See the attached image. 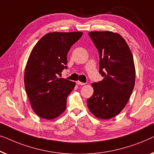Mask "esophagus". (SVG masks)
<instances>
[{
    "instance_id": "obj_1",
    "label": "esophagus",
    "mask_w": 154,
    "mask_h": 154,
    "mask_svg": "<svg viewBox=\"0 0 154 154\" xmlns=\"http://www.w3.org/2000/svg\"><path fill=\"white\" fill-rule=\"evenodd\" d=\"M77 84H78V85H84V84H85V83H83V82L77 81Z\"/></svg>"
}]
</instances>
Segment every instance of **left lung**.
<instances>
[{
	"label": "left lung",
	"instance_id": "left-lung-1",
	"mask_svg": "<svg viewBox=\"0 0 154 154\" xmlns=\"http://www.w3.org/2000/svg\"><path fill=\"white\" fill-rule=\"evenodd\" d=\"M99 53V72L103 79L92 84L94 93L87 100L91 113L109 119L125 107L135 81L133 57L128 45L119 34L110 31L88 33Z\"/></svg>",
	"mask_w": 154,
	"mask_h": 154
}]
</instances>
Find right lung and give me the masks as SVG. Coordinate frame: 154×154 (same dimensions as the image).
<instances>
[{"instance_id": "add662e5", "label": "right lung", "mask_w": 154, "mask_h": 154, "mask_svg": "<svg viewBox=\"0 0 154 154\" xmlns=\"http://www.w3.org/2000/svg\"><path fill=\"white\" fill-rule=\"evenodd\" d=\"M82 34L47 33L31 51L26 67L24 85L32 109L40 117L53 119L66 110L67 97L75 83L58 76L68 68L67 54Z\"/></svg>"}]
</instances>
